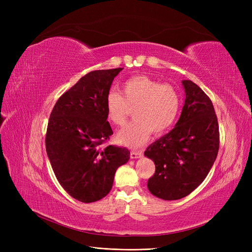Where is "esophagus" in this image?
<instances>
[{
	"label": "esophagus",
	"mask_w": 252,
	"mask_h": 252,
	"mask_svg": "<svg viewBox=\"0 0 252 252\" xmlns=\"http://www.w3.org/2000/svg\"><path fill=\"white\" fill-rule=\"evenodd\" d=\"M143 157V152L142 151H136V150H132L130 152V158H139Z\"/></svg>",
	"instance_id": "obj_1"
}]
</instances>
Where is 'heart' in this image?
Here are the masks:
<instances>
[{"label":"heart","mask_w":252,"mask_h":252,"mask_svg":"<svg viewBox=\"0 0 252 252\" xmlns=\"http://www.w3.org/2000/svg\"><path fill=\"white\" fill-rule=\"evenodd\" d=\"M105 107L108 119L118 126L125 125L134 109L136 120L118 133V141L136 148L149 139L152 131L163 134L174 125L181 109V97L169 84L135 75L121 84V94L108 91Z\"/></svg>","instance_id":"obj_1"}]
</instances>
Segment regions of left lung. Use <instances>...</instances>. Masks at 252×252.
I'll use <instances>...</instances> for the list:
<instances>
[{"label":"left lung","mask_w":252,"mask_h":252,"mask_svg":"<svg viewBox=\"0 0 252 252\" xmlns=\"http://www.w3.org/2000/svg\"><path fill=\"white\" fill-rule=\"evenodd\" d=\"M182 84L186 98L178 123L144 152L156 165L147 183L149 191L166 201L180 200L200 186L220 147L218 118L209 96L192 81Z\"/></svg>","instance_id":"obj_1"}]
</instances>
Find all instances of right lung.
Listing matches in <instances>:
<instances>
[{
	"instance_id": "right-lung-1",
	"label": "right lung",
	"mask_w": 252,
	"mask_h": 252,
	"mask_svg": "<svg viewBox=\"0 0 252 252\" xmlns=\"http://www.w3.org/2000/svg\"><path fill=\"white\" fill-rule=\"evenodd\" d=\"M123 68L94 70L60 96L47 126L46 151L56 177L66 192L83 203L107 195L120 166L130 151L101 145L113 134L105 98Z\"/></svg>"
}]
</instances>
